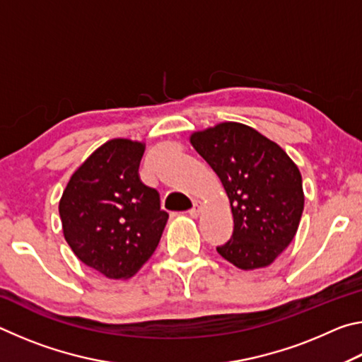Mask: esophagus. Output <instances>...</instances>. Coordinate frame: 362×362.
<instances>
[{
    "label": "esophagus",
    "instance_id": "34e87169",
    "mask_svg": "<svg viewBox=\"0 0 362 362\" xmlns=\"http://www.w3.org/2000/svg\"><path fill=\"white\" fill-rule=\"evenodd\" d=\"M199 211H201L199 203H194L192 209L188 211V214H189V216H192V217H198V216H199Z\"/></svg>",
    "mask_w": 362,
    "mask_h": 362
}]
</instances>
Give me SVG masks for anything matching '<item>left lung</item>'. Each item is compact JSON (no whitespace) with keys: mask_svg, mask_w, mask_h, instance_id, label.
I'll use <instances>...</instances> for the list:
<instances>
[{"mask_svg":"<svg viewBox=\"0 0 362 362\" xmlns=\"http://www.w3.org/2000/svg\"><path fill=\"white\" fill-rule=\"evenodd\" d=\"M194 150L228 194L233 235L217 252L241 269L268 267L296 236L303 212L302 175L278 144L241 122L192 134Z\"/></svg>","mask_w":362,"mask_h":362,"instance_id":"1","label":"left lung"}]
</instances>
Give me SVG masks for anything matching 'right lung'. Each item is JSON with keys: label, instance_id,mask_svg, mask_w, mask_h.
<instances>
[{"label": "right lung", "instance_id": "add662e5", "mask_svg": "<svg viewBox=\"0 0 362 362\" xmlns=\"http://www.w3.org/2000/svg\"><path fill=\"white\" fill-rule=\"evenodd\" d=\"M145 145L113 139L76 169L60 198L64 236L84 265L110 279L132 276L161 240L169 214L139 177Z\"/></svg>", "mask_w": 362, "mask_h": 362}]
</instances>
